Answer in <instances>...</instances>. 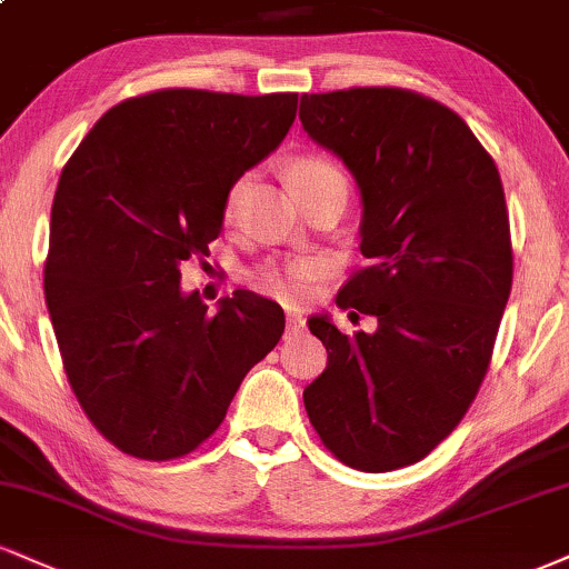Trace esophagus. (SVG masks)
I'll return each instance as SVG.
<instances>
[{"label": "esophagus", "instance_id": "obj_1", "mask_svg": "<svg viewBox=\"0 0 569 569\" xmlns=\"http://www.w3.org/2000/svg\"><path fill=\"white\" fill-rule=\"evenodd\" d=\"M302 328H305L302 315H297V312L286 315V333H289V337H297V333L302 331Z\"/></svg>", "mask_w": 569, "mask_h": 569}]
</instances>
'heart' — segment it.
<instances>
[{"instance_id": "obj_1", "label": "heart", "mask_w": 569, "mask_h": 569, "mask_svg": "<svg viewBox=\"0 0 569 569\" xmlns=\"http://www.w3.org/2000/svg\"><path fill=\"white\" fill-rule=\"evenodd\" d=\"M286 177H289V184L293 193L302 198L307 190L318 188L328 180H337V177H345L333 167L331 161L320 159V156H299L289 163L286 169ZM246 188V180H236L230 184L228 196H224V217H232L238 209V201H241ZM320 264L312 262V259H286V262H264L254 267L249 272L251 286L257 291L267 293V297L280 299V302H297V299L305 297L307 286L318 278Z\"/></svg>"}]
</instances>
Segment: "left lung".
<instances>
[{
    "label": "left lung",
    "mask_w": 569,
    "mask_h": 569,
    "mask_svg": "<svg viewBox=\"0 0 569 569\" xmlns=\"http://www.w3.org/2000/svg\"><path fill=\"white\" fill-rule=\"evenodd\" d=\"M299 119L362 196L368 264L337 305L379 320L347 337L310 318L328 362L305 389L307 416L347 467H410L461 423L488 373L515 278L501 174L461 116L413 89L302 94Z\"/></svg>",
    "instance_id": "8db88e82"
}]
</instances>
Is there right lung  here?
<instances>
[{"instance_id": "obj_1", "label": "right lung", "mask_w": 569, "mask_h": 569, "mask_svg": "<svg viewBox=\"0 0 569 569\" xmlns=\"http://www.w3.org/2000/svg\"><path fill=\"white\" fill-rule=\"evenodd\" d=\"M297 100L156 89L113 106L63 167L47 310L68 385L121 453L188 456L280 341L276 302L236 291L209 315L180 264L209 254L230 184L280 146Z\"/></svg>"}]
</instances>
